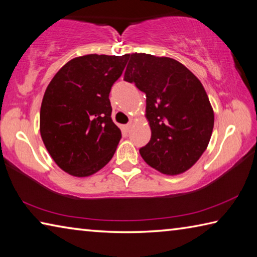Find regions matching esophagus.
Segmentation results:
<instances>
[{"label": "esophagus", "mask_w": 257, "mask_h": 257, "mask_svg": "<svg viewBox=\"0 0 257 257\" xmlns=\"http://www.w3.org/2000/svg\"><path fill=\"white\" fill-rule=\"evenodd\" d=\"M133 124H134V122H133V121H130V122L129 123H127V124H124L123 125V129L125 130V132H129V130H130V128H132L133 127Z\"/></svg>", "instance_id": "1"}]
</instances>
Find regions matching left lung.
<instances>
[{
	"label": "left lung",
	"instance_id": "obj_1",
	"mask_svg": "<svg viewBox=\"0 0 257 257\" xmlns=\"http://www.w3.org/2000/svg\"><path fill=\"white\" fill-rule=\"evenodd\" d=\"M124 80L146 94V119L152 136L139 150L161 173H184L205 152L214 112L202 82L177 60L145 53L128 55Z\"/></svg>",
	"mask_w": 257,
	"mask_h": 257
}]
</instances>
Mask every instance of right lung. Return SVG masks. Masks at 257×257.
<instances>
[{"label":"right lung","mask_w":257,"mask_h":257,"mask_svg":"<svg viewBox=\"0 0 257 257\" xmlns=\"http://www.w3.org/2000/svg\"><path fill=\"white\" fill-rule=\"evenodd\" d=\"M128 54H88L67 62L47 86L40 130L54 162L73 177L92 176L110 162L121 130L112 121L108 94Z\"/></svg>","instance_id":"1"}]
</instances>
